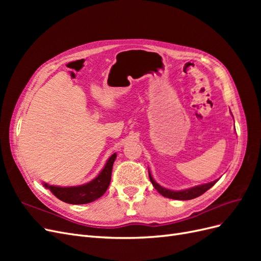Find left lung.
<instances>
[{
	"label": "left lung",
	"instance_id": "1",
	"mask_svg": "<svg viewBox=\"0 0 261 261\" xmlns=\"http://www.w3.org/2000/svg\"><path fill=\"white\" fill-rule=\"evenodd\" d=\"M148 173H149L150 181H151L153 187L156 189L158 192H159L162 196L167 197V198L176 199V200H189V199L196 198V197H199L203 193H206L209 188H211L219 180V178H218L216 180L210 181V183L202 184V185H197V186H194V187H191V188L183 189V191H172V189L164 188L161 185L158 184L156 181L153 179V177L151 176V173H150L149 169H148Z\"/></svg>",
	"mask_w": 261,
	"mask_h": 261
}]
</instances>
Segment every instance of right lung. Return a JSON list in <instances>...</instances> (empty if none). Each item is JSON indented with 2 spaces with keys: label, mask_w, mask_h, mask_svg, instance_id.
<instances>
[{
  "label": "right lung",
  "mask_w": 261,
  "mask_h": 261,
  "mask_svg": "<svg viewBox=\"0 0 261 261\" xmlns=\"http://www.w3.org/2000/svg\"><path fill=\"white\" fill-rule=\"evenodd\" d=\"M116 159V153H113L109 158L105 168L101 170L98 176L94 177L89 183L78 186H55L43 183L46 189H50L51 193L60 200L72 203V204H84L89 203L103 195L110 185L112 175V167Z\"/></svg>",
  "instance_id": "obj_1"
}]
</instances>
